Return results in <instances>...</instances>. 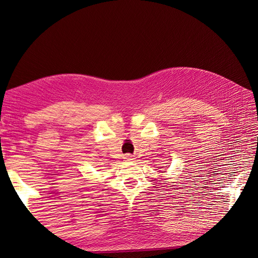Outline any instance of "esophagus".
Returning a JSON list of instances; mask_svg holds the SVG:
<instances>
[{
  "label": "esophagus",
  "instance_id": "obj_1",
  "mask_svg": "<svg viewBox=\"0 0 258 258\" xmlns=\"http://www.w3.org/2000/svg\"><path fill=\"white\" fill-rule=\"evenodd\" d=\"M125 159H126V160H127V161H131V160H133V157L130 156V154H127V156L125 157Z\"/></svg>",
  "mask_w": 258,
  "mask_h": 258
}]
</instances>
